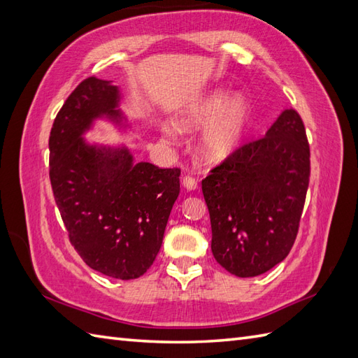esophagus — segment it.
I'll list each match as a JSON object with an SVG mask.
<instances>
[{
    "instance_id": "obj_1",
    "label": "esophagus",
    "mask_w": 358,
    "mask_h": 358,
    "mask_svg": "<svg viewBox=\"0 0 358 358\" xmlns=\"http://www.w3.org/2000/svg\"><path fill=\"white\" fill-rule=\"evenodd\" d=\"M182 186H185L189 190H194V189L198 187V180L195 177H192V176L182 177Z\"/></svg>"
}]
</instances>
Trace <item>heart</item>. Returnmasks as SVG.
<instances>
[{
    "instance_id": "b5f03b06",
    "label": "heart",
    "mask_w": 358,
    "mask_h": 358,
    "mask_svg": "<svg viewBox=\"0 0 358 358\" xmlns=\"http://www.w3.org/2000/svg\"><path fill=\"white\" fill-rule=\"evenodd\" d=\"M227 101L226 93L217 91L204 99L187 117L189 124H207L217 120L204 138L206 151L213 159H222L234 151L245 129L248 110L244 99L235 97L229 105Z\"/></svg>"
}]
</instances>
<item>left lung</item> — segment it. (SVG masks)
Returning a JSON list of instances; mask_svg holds the SVG:
<instances>
[{
  "instance_id": "left-lung-1",
  "label": "left lung",
  "mask_w": 358,
  "mask_h": 358,
  "mask_svg": "<svg viewBox=\"0 0 358 358\" xmlns=\"http://www.w3.org/2000/svg\"><path fill=\"white\" fill-rule=\"evenodd\" d=\"M310 143L293 108L261 138L241 145L201 181L212 253L229 273L253 278L288 256L310 185Z\"/></svg>"
}]
</instances>
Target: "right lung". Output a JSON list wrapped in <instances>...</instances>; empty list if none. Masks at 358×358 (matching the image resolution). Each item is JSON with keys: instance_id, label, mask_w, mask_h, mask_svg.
Returning a JSON list of instances; mask_svg holds the SVG:
<instances>
[{"instance_id": "obj_1", "label": "right lung", "mask_w": 358, "mask_h": 358, "mask_svg": "<svg viewBox=\"0 0 358 358\" xmlns=\"http://www.w3.org/2000/svg\"><path fill=\"white\" fill-rule=\"evenodd\" d=\"M117 87L90 76L73 90L50 131V182L74 250L90 268L137 279L160 252L180 194V169L132 163L127 149L88 146L82 132L99 115L119 117Z\"/></svg>"}]
</instances>
